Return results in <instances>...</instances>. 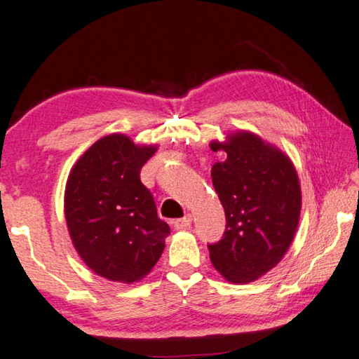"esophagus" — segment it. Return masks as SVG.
<instances>
[{
	"instance_id": "esophagus-1",
	"label": "esophagus",
	"mask_w": 359,
	"mask_h": 359,
	"mask_svg": "<svg viewBox=\"0 0 359 359\" xmlns=\"http://www.w3.org/2000/svg\"><path fill=\"white\" fill-rule=\"evenodd\" d=\"M191 221H193L191 216L187 215V216H184V217H180V219H175L172 224H174L175 229L180 230V229H187V227L191 226Z\"/></svg>"
}]
</instances>
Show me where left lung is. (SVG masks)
<instances>
[{
	"instance_id": "obj_1",
	"label": "left lung",
	"mask_w": 359,
	"mask_h": 359,
	"mask_svg": "<svg viewBox=\"0 0 359 359\" xmlns=\"http://www.w3.org/2000/svg\"><path fill=\"white\" fill-rule=\"evenodd\" d=\"M226 160L212 180L226 213V230L208 244L215 269L233 283L262 277L286 254L299 226L300 185L291 160L249 132L212 143Z\"/></svg>"
}]
</instances>
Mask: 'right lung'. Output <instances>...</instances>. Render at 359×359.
<instances>
[{"label": "right lung", "mask_w": 359, "mask_h": 359, "mask_svg": "<svg viewBox=\"0 0 359 359\" xmlns=\"http://www.w3.org/2000/svg\"><path fill=\"white\" fill-rule=\"evenodd\" d=\"M156 147L107 135L77 160L65 189V217L77 254L97 276L132 283L165 249L170 226L157 215L140 171Z\"/></svg>", "instance_id": "1"}]
</instances>
